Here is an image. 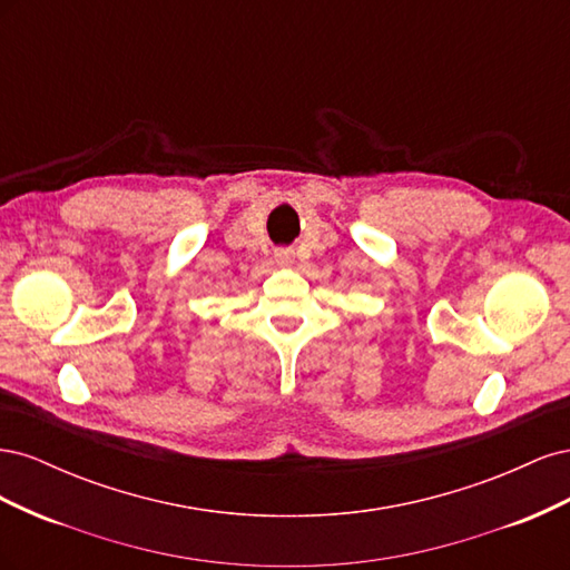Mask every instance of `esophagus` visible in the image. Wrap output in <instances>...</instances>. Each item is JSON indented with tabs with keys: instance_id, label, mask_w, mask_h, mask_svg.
<instances>
[{
	"instance_id": "esophagus-1",
	"label": "esophagus",
	"mask_w": 570,
	"mask_h": 570,
	"mask_svg": "<svg viewBox=\"0 0 570 570\" xmlns=\"http://www.w3.org/2000/svg\"><path fill=\"white\" fill-rule=\"evenodd\" d=\"M292 256H295V252H292V249H287V247H281V249H275V262H278V264H283V266L292 264Z\"/></svg>"
}]
</instances>
